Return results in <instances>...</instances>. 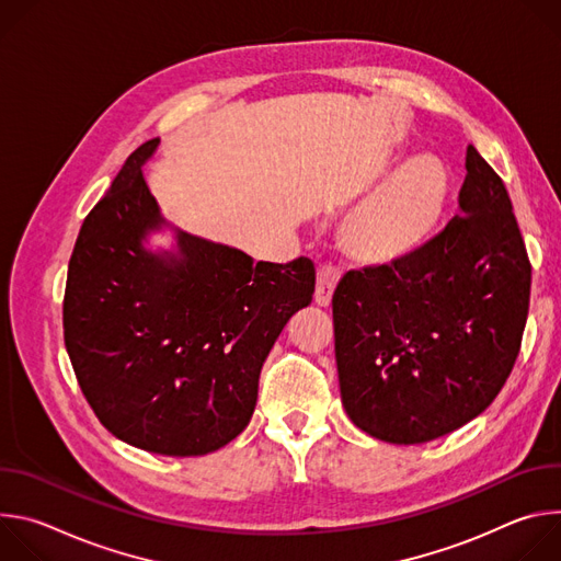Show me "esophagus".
Here are the masks:
<instances>
[{"mask_svg": "<svg viewBox=\"0 0 561 561\" xmlns=\"http://www.w3.org/2000/svg\"><path fill=\"white\" fill-rule=\"evenodd\" d=\"M342 279V271L333 264H322L317 271V286H314V301L319 306H329L335 286Z\"/></svg>", "mask_w": 561, "mask_h": 561, "instance_id": "34e87169", "label": "esophagus"}]
</instances>
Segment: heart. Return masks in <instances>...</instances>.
I'll list each match as a JSON object with an SVG mask.
<instances>
[{"label":"heart","mask_w":561,"mask_h":561,"mask_svg":"<svg viewBox=\"0 0 561 561\" xmlns=\"http://www.w3.org/2000/svg\"><path fill=\"white\" fill-rule=\"evenodd\" d=\"M448 195V175L433 154L413 157L344 226V249L359 262L383 264L409 255L437 226Z\"/></svg>","instance_id":"b5f03b06"}]
</instances>
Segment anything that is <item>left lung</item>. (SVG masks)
<instances>
[{
  "label": "left lung",
  "mask_w": 561,
  "mask_h": 561,
  "mask_svg": "<svg viewBox=\"0 0 561 561\" xmlns=\"http://www.w3.org/2000/svg\"><path fill=\"white\" fill-rule=\"evenodd\" d=\"M530 262L502 178L468 146L459 215L333 295L342 402L362 431L422 444L491 407L522 348Z\"/></svg>",
  "instance_id": "left-lung-1"
}]
</instances>
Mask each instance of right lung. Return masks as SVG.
Listing matches in <instances>:
<instances>
[{
	"instance_id": "add662e5",
	"label": "right lung",
	"mask_w": 561,
	"mask_h": 561,
	"mask_svg": "<svg viewBox=\"0 0 561 561\" xmlns=\"http://www.w3.org/2000/svg\"><path fill=\"white\" fill-rule=\"evenodd\" d=\"M141 144L87 215L68 262L64 344L87 402L117 439L159 455H206L247 428L260 370L310 304L314 266L255 262L178 230L180 260L144 249L162 228Z\"/></svg>"
}]
</instances>
